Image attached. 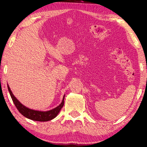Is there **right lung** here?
<instances>
[{
    "label": "right lung",
    "mask_w": 147,
    "mask_h": 147,
    "mask_svg": "<svg viewBox=\"0 0 147 147\" xmlns=\"http://www.w3.org/2000/svg\"><path fill=\"white\" fill-rule=\"evenodd\" d=\"M8 86V90L11 95V97L13 100V101L15 104L16 108H17V110H19L20 113L22 115L25 116V117L29 118V119L35 120V121H40V122H45V121H49L53 119L54 118H55L57 116V114H59V112L64 105V98L65 96H63V100H62L61 103L59 104V106L57 107L53 108L49 111H38V110H34L32 109H29L23 105L17 98H15V96L13 95V94L12 93L11 89H10L9 85Z\"/></svg>",
    "instance_id": "obj_1"
}]
</instances>
